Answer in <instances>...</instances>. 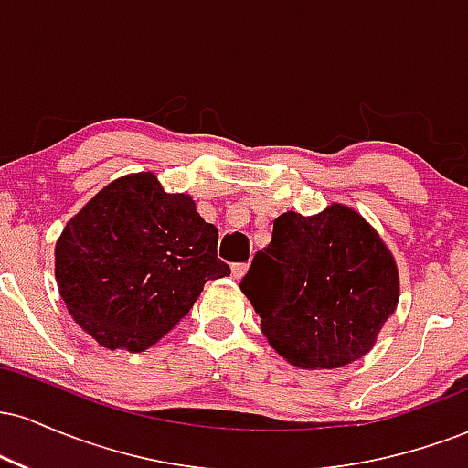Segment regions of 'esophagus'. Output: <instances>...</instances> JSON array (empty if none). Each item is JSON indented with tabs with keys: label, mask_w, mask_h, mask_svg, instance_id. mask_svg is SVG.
Returning <instances> with one entry per match:
<instances>
[{
	"label": "esophagus",
	"mask_w": 468,
	"mask_h": 468,
	"mask_svg": "<svg viewBox=\"0 0 468 468\" xmlns=\"http://www.w3.org/2000/svg\"><path fill=\"white\" fill-rule=\"evenodd\" d=\"M246 271H249V266L246 264H233V268H230V277H233L235 282H239V279L246 275Z\"/></svg>",
	"instance_id": "1"
}]
</instances>
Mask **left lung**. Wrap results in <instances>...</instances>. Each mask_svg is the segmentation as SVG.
Instances as JSON below:
<instances>
[{
    "instance_id": "obj_1",
    "label": "left lung",
    "mask_w": 468,
    "mask_h": 468,
    "mask_svg": "<svg viewBox=\"0 0 468 468\" xmlns=\"http://www.w3.org/2000/svg\"><path fill=\"white\" fill-rule=\"evenodd\" d=\"M239 288L272 350L302 369L365 356L400 297L388 244L361 213L336 202L316 216L282 213Z\"/></svg>"
}]
</instances>
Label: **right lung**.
I'll use <instances>...</instances> for the list:
<instances>
[{
  "mask_svg": "<svg viewBox=\"0 0 468 468\" xmlns=\"http://www.w3.org/2000/svg\"><path fill=\"white\" fill-rule=\"evenodd\" d=\"M218 260V229L186 193L152 171L103 186L55 246L58 292L77 324L107 350L144 352L193 308Z\"/></svg>",
  "mask_w": 468,
  "mask_h": 468,
  "instance_id": "1",
  "label": "right lung"
}]
</instances>
